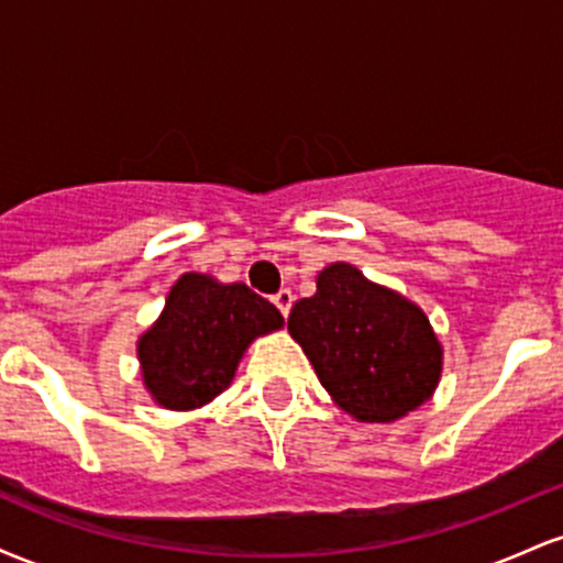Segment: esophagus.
<instances>
[{"label": "esophagus", "mask_w": 563, "mask_h": 563, "mask_svg": "<svg viewBox=\"0 0 563 563\" xmlns=\"http://www.w3.org/2000/svg\"><path fill=\"white\" fill-rule=\"evenodd\" d=\"M273 303H275V307H277V312L283 314V318H288L290 307H294V294H290L288 288L277 290V294L273 296Z\"/></svg>", "instance_id": "esophagus-1"}]
</instances>
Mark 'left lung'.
I'll use <instances>...</instances> for the list:
<instances>
[{"label":"left lung","mask_w":563,"mask_h":563,"mask_svg":"<svg viewBox=\"0 0 563 563\" xmlns=\"http://www.w3.org/2000/svg\"><path fill=\"white\" fill-rule=\"evenodd\" d=\"M288 331L320 384L360 421L389 423L434 391L442 349L416 303L335 262L318 294L294 303Z\"/></svg>","instance_id":"left-lung-1"}]
</instances>
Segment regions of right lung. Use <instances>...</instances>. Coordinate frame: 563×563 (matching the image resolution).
Returning a JSON list of instances; mask_svg holds the SVG:
<instances>
[{
	"instance_id": "1",
	"label": "right lung",
	"mask_w": 563,
	"mask_h": 563,
	"mask_svg": "<svg viewBox=\"0 0 563 563\" xmlns=\"http://www.w3.org/2000/svg\"><path fill=\"white\" fill-rule=\"evenodd\" d=\"M280 312L245 288L187 273L174 283L164 314L140 339L142 378L158 405L192 410L230 386L245 346L277 331Z\"/></svg>"
}]
</instances>
